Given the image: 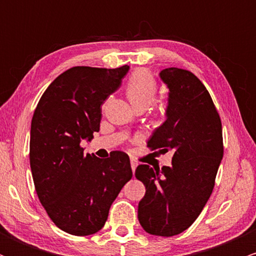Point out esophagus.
I'll return each mask as SVG.
<instances>
[{"instance_id": "esophagus-1", "label": "esophagus", "mask_w": 256, "mask_h": 256, "mask_svg": "<svg viewBox=\"0 0 256 256\" xmlns=\"http://www.w3.org/2000/svg\"><path fill=\"white\" fill-rule=\"evenodd\" d=\"M136 167H137V162L134 160H131V168H132V172L134 173L136 171Z\"/></svg>"}]
</instances>
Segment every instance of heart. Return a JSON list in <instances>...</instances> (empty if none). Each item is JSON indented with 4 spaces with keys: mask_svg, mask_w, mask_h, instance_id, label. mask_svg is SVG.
Returning a JSON list of instances; mask_svg holds the SVG:
<instances>
[{
    "mask_svg": "<svg viewBox=\"0 0 256 256\" xmlns=\"http://www.w3.org/2000/svg\"><path fill=\"white\" fill-rule=\"evenodd\" d=\"M126 94L136 110L146 108L154 104L158 95V83L146 70H137L126 83Z\"/></svg>",
    "mask_w": 256,
    "mask_h": 256,
    "instance_id": "1",
    "label": "heart"
}]
</instances>
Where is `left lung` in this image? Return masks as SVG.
I'll list each match as a JSON object with an SVG mask.
<instances>
[{
	"mask_svg": "<svg viewBox=\"0 0 256 256\" xmlns=\"http://www.w3.org/2000/svg\"><path fill=\"white\" fill-rule=\"evenodd\" d=\"M168 88L166 120L148 146L173 152L172 165H140L136 178L146 186L138 220L150 234L170 237L190 228L213 192L224 155L222 120L210 92L194 73L170 67L160 72Z\"/></svg>",
	"mask_w": 256,
	"mask_h": 256,
	"instance_id": "left-lung-1",
	"label": "left lung"
}]
</instances>
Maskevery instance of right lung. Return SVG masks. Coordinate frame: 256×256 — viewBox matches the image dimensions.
Here are the masks:
<instances>
[{
    "mask_svg": "<svg viewBox=\"0 0 256 256\" xmlns=\"http://www.w3.org/2000/svg\"><path fill=\"white\" fill-rule=\"evenodd\" d=\"M130 67L77 66L61 73L38 102L31 122L30 165L44 210L58 228L88 236L104 226L110 208L132 178L128 155H84L83 140L98 132L101 106Z\"/></svg>",
    "mask_w": 256,
    "mask_h": 256,
    "instance_id": "right-lung-1",
    "label": "right lung"
}]
</instances>
